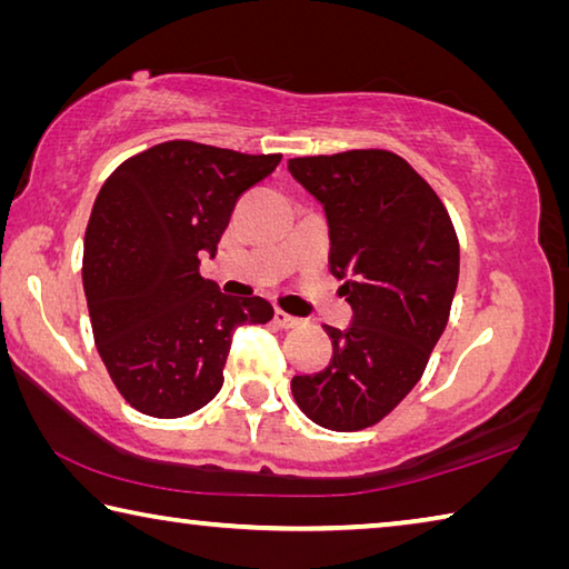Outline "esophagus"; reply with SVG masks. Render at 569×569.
Listing matches in <instances>:
<instances>
[{
  "label": "esophagus",
  "instance_id": "esophagus-1",
  "mask_svg": "<svg viewBox=\"0 0 569 569\" xmlns=\"http://www.w3.org/2000/svg\"><path fill=\"white\" fill-rule=\"evenodd\" d=\"M276 323L281 328H296V326H301V318H296L286 311H276Z\"/></svg>",
  "mask_w": 569,
  "mask_h": 569
}]
</instances>
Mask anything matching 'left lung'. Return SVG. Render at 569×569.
<instances>
[{"label":"left lung","instance_id":"1","mask_svg":"<svg viewBox=\"0 0 569 569\" xmlns=\"http://www.w3.org/2000/svg\"><path fill=\"white\" fill-rule=\"evenodd\" d=\"M288 171L323 206L330 273L353 308L346 330L326 326L330 363L291 380L316 426H376L416 388L448 326L460 246L430 183L398 153L356 149L301 157Z\"/></svg>","mask_w":569,"mask_h":569}]
</instances>
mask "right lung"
<instances>
[{"instance_id":"obj_1","label":"right lung","mask_w":569,"mask_h":569,"mask_svg":"<svg viewBox=\"0 0 569 569\" xmlns=\"http://www.w3.org/2000/svg\"><path fill=\"white\" fill-rule=\"evenodd\" d=\"M281 153L167 141L101 186L84 236V293L97 350L123 400L151 418L191 416L223 386L233 330L268 323L261 296L221 293L199 273L233 206Z\"/></svg>"}]
</instances>
